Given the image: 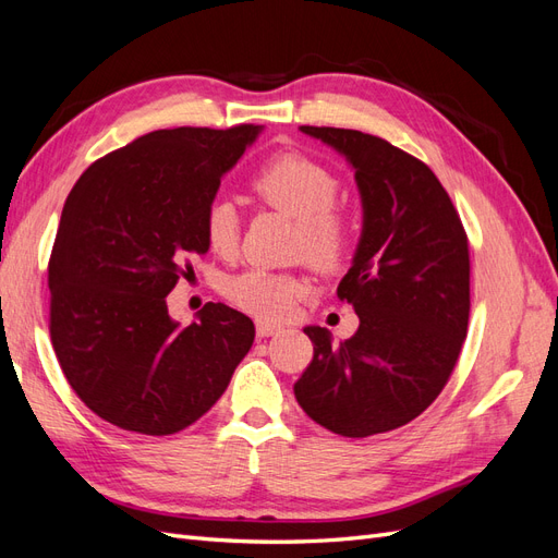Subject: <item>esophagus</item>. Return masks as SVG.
Returning a JSON list of instances; mask_svg holds the SVG:
<instances>
[{
    "instance_id": "1",
    "label": "esophagus",
    "mask_w": 558,
    "mask_h": 558,
    "mask_svg": "<svg viewBox=\"0 0 558 558\" xmlns=\"http://www.w3.org/2000/svg\"><path fill=\"white\" fill-rule=\"evenodd\" d=\"M256 332H258V337H269V335H277V332H281V326H277V324H269V320L258 318V320H256Z\"/></svg>"
}]
</instances>
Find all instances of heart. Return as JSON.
<instances>
[{
	"label": "heart",
	"mask_w": 558,
	"mask_h": 558,
	"mask_svg": "<svg viewBox=\"0 0 558 558\" xmlns=\"http://www.w3.org/2000/svg\"><path fill=\"white\" fill-rule=\"evenodd\" d=\"M253 191L265 205L283 211L298 221V256H305L318 269L340 265L353 240V218L337 205L340 179L330 167L305 154L286 150L269 158L253 174ZM205 240L218 256H230L240 242V216L232 202L214 199L205 211ZM307 281L289 272H269L248 267L223 283V293L232 305L263 318L289 314Z\"/></svg>",
	"instance_id": "1"
}]
</instances>
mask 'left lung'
Returning <instances> with one entry per match:
<instances>
[{"instance_id": "left-lung-1", "label": "left lung", "mask_w": 558, "mask_h": 558, "mask_svg": "<svg viewBox=\"0 0 558 558\" xmlns=\"http://www.w3.org/2000/svg\"><path fill=\"white\" fill-rule=\"evenodd\" d=\"M300 130L356 172L363 232L337 295L361 324L340 344L307 326L314 359L293 391L337 435L396 430L440 396L459 361L470 316L468 234L428 165L375 134Z\"/></svg>"}]
</instances>
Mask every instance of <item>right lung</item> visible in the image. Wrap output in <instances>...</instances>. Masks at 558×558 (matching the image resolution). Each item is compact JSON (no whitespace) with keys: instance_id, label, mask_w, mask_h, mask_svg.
Wrapping results in <instances>:
<instances>
[{"instance_id":"1","label":"right lung","mask_w":558,"mask_h":558,"mask_svg":"<svg viewBox=\"0 0 558 558\" xmlns=\"http://www.w3.org/2000/svg\"><path fill=\"white\" fill-rule=\"evenodd\" d=\"M263 125L156 130L81 174L48 260L50 342L99 418L172 435L207 414L246 356L253 320L207 302L191 326L167 295L209 251L205 211Z\"/></svg>"}]
</instances>
